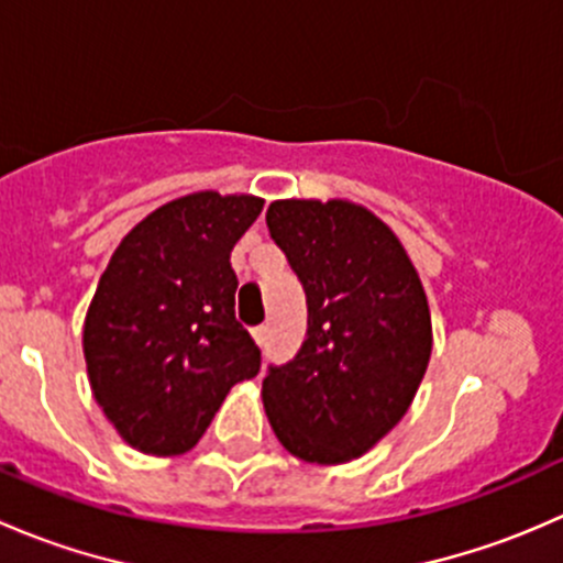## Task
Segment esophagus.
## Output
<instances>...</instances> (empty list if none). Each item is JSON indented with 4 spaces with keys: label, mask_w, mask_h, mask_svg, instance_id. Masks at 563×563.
<instances>
[{
    "label": "esophagus",
    "mask_w": 563,
    "mask_h": 563,
    "mask_svg": "<svg viewBox=\"0 0 563 563\" xmlns=\"http://www.w3.org/2000/svg\"><path fill=\"white\" fill-rule=\"evenodd\" d=\"M253 338H255V343L264 345L266 338H269V327H255L253 329Z\"/></svg>",
    "instance_id": "esophagus-1"
}]
</instances>
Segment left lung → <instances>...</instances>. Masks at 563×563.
Instances as JSON below:
<instances>
[{"mask_svg":"<svg viewBox=\"0 0 563 563\" xmlns=\"http://www.w3.org/2000/svg\"><path fill=\"white\" fill-rule=\"evenodd\" d=\"M266 225L308 297V338L261 387L277 441L334 465L365 455L411 406L433 351L422 280L391 229L351 201H272Z\"/></svg>","mask_w":563,"mask_h":563,"instance_id":"8db88e82","label":"left lung"}]
</instances>
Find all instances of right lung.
Masks as SVG:
<instances>
[{"instance_id":"add662e5","label":"right lung","mask_w":563,"mask_h":563,"mask_svg":"<svg viewBox=\"0 0 563 563\" xmlns=\"http://www.w3.org/2000/svg\"><path fill=\"white\" fill-rule=\"evenodd\" d=\"M264 198L190 192L146 214L113 250L84 321L98 406L146 455H181L261 351L236 321L231 250Z\"/></svg>"}]
</instances>
